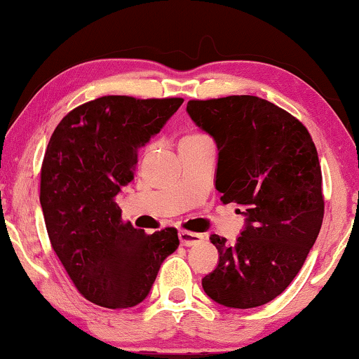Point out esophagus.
I'll use <instances>...</instances> for the list:
<instances>
[{
    "label": "esophagus",
    "mask_w": 359,
    "mask_h": 359,
    "mask_svg": "<svg viewBox=\"0 0 359 359\" xmlns=\"http://www.w3.org/2000/svg\"><path fill=\"white\" fill-rule=\"evenodd\" d=\"M180 242L183 247H193V245H198L203 242L204 235L198 232H189V230H180Z\"/></svg>",
    "instance_id": "1"
}]
</instances>
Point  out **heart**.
Segmentation results:
<instances>
[{
    "instance_id": "b5f03b06",
    "label": "heart",
    "mask_w": 359,
    "mask_h": 359,
    "mask_svg": "<svg viewBox=\"0 0 359 359\" xmlns=\"http://www.w3.org/2000/svg\"><path fill=\"white\" fill-rule=\"evenodd\" d=\"M203 137H205V135H203V134H188V135H184V137H183V139H181V142L198 140V139H203Z\"/></svg>"
}]
</instances>
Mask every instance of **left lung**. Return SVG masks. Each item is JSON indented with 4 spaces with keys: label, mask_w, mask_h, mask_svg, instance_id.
<instances>
[{
    "label": "left lung",
    "mask_w": 359,
    "mask_h": 359,
    "mask_svg": "<svg viewBox=\"0 0 359 359\" xmlns=\"http://www.w3.org/2000/svg\"><path fill=\"white\" fill-rule=\"evenodd\" d=\"M186 111L217 144L220 201L247 217L232 247L210 235L219 264L203 278L204 292L225 307L263 306L292 283L320 232L316 144L301 121L258 96L191 100Z\"/></svg>",
    "instance_id": "left-lung-1"
}]
</instances>
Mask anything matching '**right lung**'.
<instances>
[{
	"instance_id": "right-lung-1",
	"label": "right lung",
	"mask_w": 359,
	"mask_h": 359,
	"mask_svg": "<svg viewBox=\"0 0 359 359\" xmlns=\"http://www.w3.org/2000/svg\"><path fill=\"white\" fill-rule=\"evenodd\" d=\"M183 101L101 96L68 112L48 142L41 168L48 238L78 292L96 306L140 304L178 248L175 227L149 235L122 220L116 196L134 178L140 147Z\"/></svg>"
}]
</instances>
